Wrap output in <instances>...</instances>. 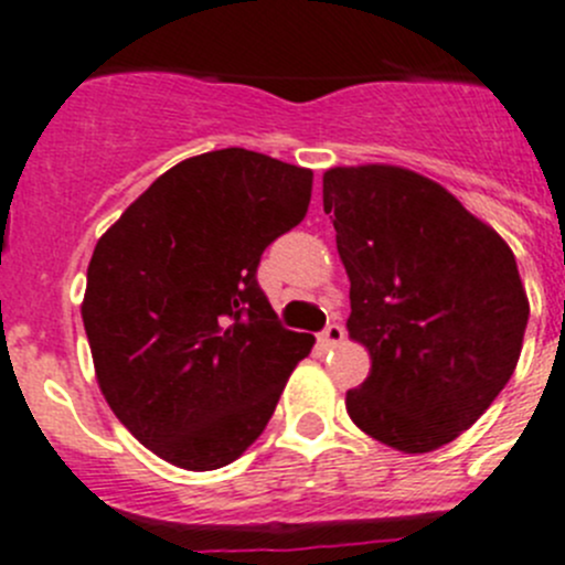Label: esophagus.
Listing matches in <instances>:
<instances>
[{
    "instance_id": "esophagus-1",
    "label": "esophagus",
    "mask_w": 565,
    "mask_h": 565,
    "mask_svg": "<svg viewBox=\"0 0 565 565\" xmlns=\"http://www.w3.org/2000/svg\"><path fill=\"white\" fill-rule=\"evenodd\" d=\"M342 339H344V328L339 326V322H331V326L320 333V342L326 344V348H333V344H339Z\"/></svg>"
}]
</instances>
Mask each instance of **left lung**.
Returning a JSON list of instances; mask_svg holds the SVG:
<instances>
[{
	"label": "left lung",
	"mask_w": 565,
	"mask_h": 565,
	"mask_svg": "<svg viewBox=\"0 0 565 565\" xmlns=\"http://www.w3.org/2000/svg\"><path fill=\"white\" fill-rule=\"evenodd\" d=\"M322 206L350 278L348 333L372 370L344 405L366 436L430 452L472 428L522 353L530 303L505 239L397 166L331 168Z\"/></svg>",
	"instance_id": "8db88e82"
}]
</instances>
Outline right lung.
I'll return each mask as SVG.
<instances>
[{
    "label": "right lung",
    "mask_w": 565,
    "mask_h": 565,
    "mask_svg": "<svg viewBox=\"0 0 565 565\" xmlns=\"http://www.w3.org/2000/svg\"><path fill=\"white\" fill-rule=\"evenodd\" d=\"M309 168L248 149L190 157L102 234L82 322L96 381L140 445L190 472L237 461L315 344L278 322L256 267L306 217Z\"/></svg>",
    "instance_id": "right-lung-1"
}]
</instances>
